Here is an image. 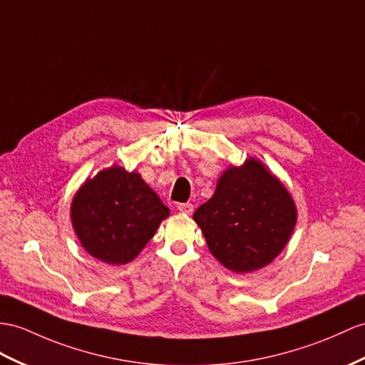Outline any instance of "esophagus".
Masks as SVG:
<instances>
[{
    "instance_id": "1",
    "label": "esophagus",
    "mask_w": 365,
    "mask_h": 365,
    "mask_svg": "<svg viewBox=\"0 0 365 365\" xmlns=\"http://www.w3.org/2000/svg\"><path fill=\"white\" fill-rule=\"evenodd\" d=\"M178 210L184 213V215H190V213L193 212V206L190 202H181V204H178Z\"/></svg>"
}]
</instances>
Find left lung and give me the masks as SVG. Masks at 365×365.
I'll list each match as a JSON object with an SVG mask.
<instances>
[{
	"label": "left lung",
	"instance_id": "obj_1",
	"mask_svg": "<svg viewBox=\"0 0 365 365\" xmlns=\"http://www.w3.org/2000/svg\"><path fill=\"white\" fill-rule=\"evenodd\" d=\"M209 251L227 269L243 274L277 257L294 230L297 209L287 190L259 159L230 165L215 193L195 210Z\"/></svg>",
	"mask_w": 365,
	"mask_h": 365
}]
</instances>
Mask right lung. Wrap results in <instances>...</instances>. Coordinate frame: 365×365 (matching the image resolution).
<instances>
[{
    "instance_id": "add662e5",
    "label": "right lung",
    "mask_w": 365,
    "mask_h": 365,
    "mask_svg": "<svg viewBox=\"0 0 365 365\" xmlns=\"http://www.w3.org/2000/svg\"><path fill=\"white\" fill-rule=\"evenodd\" d=\"M168 213L139 173L119 165L86 180L71 204L78 242L88 254L108 264L136 259Z\"/></svg>"
}]
</instances>
